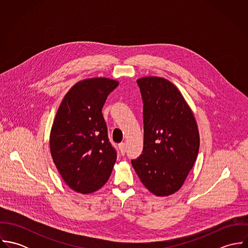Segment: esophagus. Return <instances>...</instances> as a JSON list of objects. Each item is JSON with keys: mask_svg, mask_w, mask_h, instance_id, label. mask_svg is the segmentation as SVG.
I'll list each match as a JSON object with an SVG mask.
<instances>
[{"mask_svg": "<svg viewBox=\"0 0 248 248\" xmlns=\"http://www.w3.org/2000/svg\"><path fill=\"white\" fill-rule=\"evenodd\" d=\"M118 147H119V150H120L121 154H122V155H125V153H126V144H125V142H121V143L118 145Z\"/></svg>", "mask_w": 248, "mask_h": 248, "instance_id": "obj_1", "label": "esophagus"}]
</instances>
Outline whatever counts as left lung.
<instances>
[{"mask_svg":"<svg viewBox=\"0 0 248 248\" xmlns=\"http://www.w3.org/2000/svg\"><path fill=\"white\" fill-rule=\"evenodd\" d=\"M143 101L142 154L132 164L144 186L155 196H169L182 186L197 159L198 126L191 108L170 81L139 79Z\"/></svg>","mask_w":248,"mask_h":248,"instance_id":"8db88e82","label":"left lung"}]
</instances>
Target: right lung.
<instances>
[{
    "instance_id": "1",
    "label": "right lung",
    "mask_w": 248,
    "mask_h": 248,
    "mask_svg": "<svg viewBox=\"0 0 248 248\" xmlns=\"http://www.w3.org/2000/svg\"><path fill=\"white\" fill-rule=\"evenodd\" d=\"M117 86V81L101 77L80 81L65 95L56 112L50 153L61 177L76 192L89 194L100 189L116 161L102 108Z\"/></svg>"
}]
</instances>
